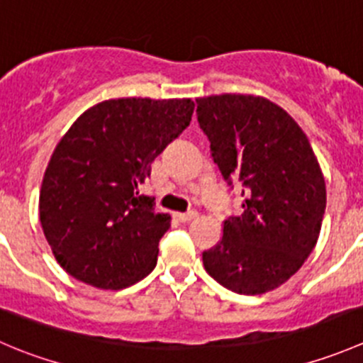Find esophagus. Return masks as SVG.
I'll use <instances>...</instances> for the list:
<instances>
[{"mask_svg": "<svg viewBox=\"0 0 363 363\" xmlns=\"http://www.w3.org/2000/svg\"><path fill=\"white\" fill-rule=\"evenodd\" d=\"M196 216H199V214H196V211H188V213H177V214H175V218H177L179 221H182V223L195 220Z\"/></svg>", "mask_w": 363, "mask_h": 363, "instance_id": "1", "label": "esophagus"}]
</instances>
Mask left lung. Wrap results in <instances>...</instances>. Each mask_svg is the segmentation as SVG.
<instances>
[{
    "mask_svg": "<svg viewBox=\"0 0 363 363\" xmlns=\"http://www.w3.org/2000/svg\"><path fill=\"white\" fill-rule=\"evenodd\" d=\"M199 124L225 182L241 181V216L202 253L206 271L228 291L269 293L303 266L321 232L326 182L303 129L273 101L252 94L196 99Z\"/></svg>",
    "mask_w": 363,
    "mask_h": 363,
    "instance_id": "1",
    "label": "left lung"
}]
</instances>
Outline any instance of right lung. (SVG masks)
Listing matches in <instances>:
<instances>
[{"mask_svg": "<svg viewBox=\"0 0 363 363\" xmlns=\"http://www.w3.org/2000/svg\"><path fill=\"white\" fill-rule=\"evenodd\" d=\"M191 99H110L60 138L42 179L40 225L56 262L81 282L118 291L145 279L170 216L140 195L150 163L191 122Z\"/></svg>", "mask_w": 363, "mask_h": 363, "instance_id": "right-lung-1", "label": "right lung"}]
</instances>
